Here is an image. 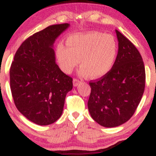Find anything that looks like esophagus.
I'll return each mask as SVG.
<instances>
[{
	"instance_id": "obj_1",
	"label": "esophagus",
	"mask_w": 156,
	"mask_h": 156,
	"mask_svg": "<svg viewBox=\"0 0 156 156\" xmlns=\"http://www.w3.org/2000/svg\"><path fill=\"white\" fill-rule=\"evenodd\" d=\"M80 81L79 80H76V79H73V86L74 87H76L77 85L80 84Z\"/></svg>"
}]
</instances>
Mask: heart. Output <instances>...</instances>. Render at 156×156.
Returning <instances> with one entry per match:
<instances>
[{
  "instance_id": "heart-1",
  "label": "heart",
  "mask_w": 156,
  "mask_h": 156,
  "mask_svg": "<svg viewBox=\"0 0 156 156\" xmlns=\"http://www.w3.org/2000/svg\"><path fill=\"white\" fill-rule=\"evenodd\" d=\"M65 46L58 43L56 58L60 68L70 73L79 65L80 74L98 79L110 71L116 59L118 44L111 35L89 32L69 36Z\"/></svg>"
}]
</instances>
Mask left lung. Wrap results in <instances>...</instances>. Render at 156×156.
Wrapping results in <instances>:
<instances>
[{
    "label": "left lung",
    "instance_id": "1",
    "mask_svg": "<svg viewBox=\"0 0 156 156\" xmlns=\"http://www.w3.org/2000/svg\"><path fill=\"white\" fill-rule=\"evenodd\" d=\"M118 52L112 69L90 82L88 102L91 118L104 127L128 121L140 103L145 88V68L141 56L131 41L118 30Z\"/></svg>",
    "mask_w": 156,
    "mask_h": 156
}]
</instances>
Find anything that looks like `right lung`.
I'll return each instance as SVG.
<instances>
[{
  "instance_id": "right-lung-1",
  "label": "right lung",
  "mask_w": 156,
  "mask_h": 156,
  "mask_svg": "<svg viewBox=\"0 0 156 156\" xmlns=\"http://www.w3.org/2000/svg\"><path fill=\"white\" fill-rule=\"evenodd\" d=\"M69 24L52 25L27 38L11 65L10 88L18 110L33 123H53L61 117L73 80L56 63L53 44Z\"/></svg>"
}]
</instances>
